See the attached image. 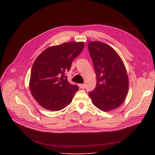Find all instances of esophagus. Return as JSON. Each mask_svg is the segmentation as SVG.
I'll return each instance as SVG.
<instances>
[{
  "label": "esophagus",
  "instance_id": "34e87169",
  "mask_svg": "<svg viewBox=\"0 0 155 155\" xmlns=\"http://www.w3.org/2000/svg\"><path fill=\"white\" fill-rule=\"evenodd\" d=\"M79 87L81 88V89H84L85 87V84H79Z\"/></svg>",
  "mask_w": 155,
  "mask_h": 155
}]
</instances>
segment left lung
<instances>
[{"mask_svg":"<svg viewBox=\"0 0 155 155\" xmlns=\"http://www.w3.org/2000/svg\"><path fill=\"white\" fill-rule=\"evenodd\" d=\"M88 49L95 69L97 84L89 93L93 104L104 112L119 107L129 90L125 65L117 51L101 41L88 43Z\"/></svg>","mask_w":155,"mask_h":155,"instance_id":"1","label":"left lung"}]
</instances>
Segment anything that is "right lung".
<instances>
[{
  "label": "right lung",
  "instance_id": "1",
  "mask_svg": "<svg viewBox=\"0 0 155 155\" xmlns=\"http://www.w3.org/2000/svg\"><path fill=\"white\" fill-rule=\"evenodd\" d=\"M84 47L83 41L64 43L47 48L36 58L29 87L34 98L43 108L59 111L72 102L78 87L71 84L65 74Z\"/></svg>",
  "mask_w": 155,
  "mask_h": 155
}]
</instances>
